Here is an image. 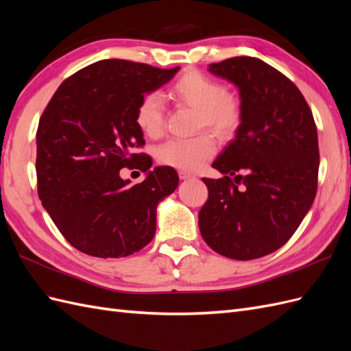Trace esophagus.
<instances>
[{
	"label": "esophagus",
	"instance_id": "1",
	"mask_svg": "<svg viewBox=\"0 0 351 351\" xmlns=\"http://www.w3.org/2000/svg\"><path fill=\"white\" fill-rule=\"evenodd\" d=\"M178 177L182 180H187V178H192L195 176L192 173H187V171H183V169H182V171H178Z\"/></svg>",
	"mask_w": 351,
	"mask_h": 351
}]
</instances>
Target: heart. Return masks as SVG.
I'll list each match as a JSON object with an SVG mask.
<instances>
[{
  "label": "heart",
  "mask_w": 351,
  "mask_h": 351,
  "mask_svg": "<svg viewBox=\"0 0 351 351\" xmlns=\"http://www.w3.org/2000/svg\"><path fill=\"white\" fill-rule=\"evenodd\" d=\"M176 104L196 110V130L208 129L219 137H232L243 121V102L234 92L196 69L184 71L168 89ZM136 125L147 137H156L164 129V102L156 92L146 93L134 114ZM217 152V142L209 133L190 139H169L156 149V159L162 165L195 171L204 167Z\"/></svg>",
  "instance_id": "1"
}]
</instances>
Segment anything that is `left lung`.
Returning a JSON list of instances; mask_svg holds the SVG:
<instances>
[{
	"mask_svg": "<svg viewBox=\"0 0 351 351\" xmlns=\"http://www.w3.org/2000/svg\"><path fill=\"white\" fill-rule=\"evenodd\" d=\"M209 71L239 88L243 121L212 164L224 177L202 178L208 200L199 230L222 256L258 259L284 246L313 204L316 124L299 88L259 58H228L209 64Z\"/></svg>",
	"mask_w": 351,
	"mask_h": 351,
	"instance_id": "8db88e82",
	"label": "left lung"
}]
</instances>
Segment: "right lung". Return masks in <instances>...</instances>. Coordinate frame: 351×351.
<instances>
[{"mask_svg": "<svg viewBox=\"0 0 351 351\" xmlns=\"http://www.w3.org/2000/svg\"><path fill=\"white\" fill-rule=\"evenodd\" d=\"M158 69L102 60L67 77L42 112L36 177L42 205L64 239L95 258H124L155 236L156 205L178 186L171 167H152L134 114L141 99L171 80ZM121 167L148 176L130 185Z\"/></svg>", "mask_w": 351, "mask_h": 351, "instance_id": "1", "label": "right lung"}]
</instances>
